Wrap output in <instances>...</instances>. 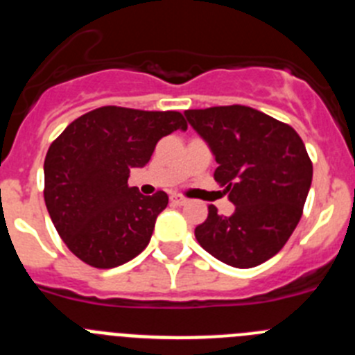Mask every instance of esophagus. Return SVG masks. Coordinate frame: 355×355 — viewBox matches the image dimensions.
I'll return each mask as SVG.
<instances>
[{
  "label": "esophagus",
  "instance_id": "34e87169",
  "mask_svg": "<svg viewBox=\"0 0 355 355\" xmlns=\"http://www.w3.org/2000/svg\"><path fill=\"white\" fill-rule=\"evenodd\" d=\"M171 202L175 206H183V205H187L188 200H187V197L180 196V193H174V196H171Z\"/></svg>",
  "mask_w": 355,
  "mask_h": 355
}]
</instances>
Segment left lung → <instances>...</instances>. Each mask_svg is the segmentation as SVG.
<instances>
[{
  "label": "left lung",
  "mask_w": 355,
  "mask_h": 355,
  "mask_svg": "<svg viewBox=\"0 0 355 355\" xmlns=\"http://www.w3.org/2000/svg\"><path fill=\"white\" fill-rule=\"evenodd\" d=\"M187 121L206 140L218 167L215 181L234 205L233 215L196 227L199 245L236 268H252L283 249L302 216L313 180L306 146L291 126L250 106L187 110Z\"/></svg>",
  "instance_id": "left-lung-1"
}]
</instances>
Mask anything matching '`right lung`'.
<instances>
[{
  "label": "right lung",
  "mask_w": 355,
  "mask_h": 355,
  "mask_svg": "<svg viewBox=\"0 0 355 355\" xmlns=\"http://www.w3.org/2000/svg\"><path fill=\"white\" fill-rule=\"evenodd\" d=\"M180 112L101 106L72 121L44 159V200L56 231L76 258L114 268L147 247L168 196L128 187L159 139L187 130Z\"/></svg>",
  "instance_id": "add662e5"
}]
</instances>
